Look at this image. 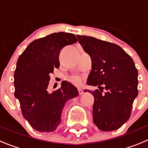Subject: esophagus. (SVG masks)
Instances as JSON below:
<instances>
[{
    "label": "esophagus",
    "mask_w": 148,
    "mask_h": 148,
    "mask_svg": "<svg viewBox=\"0 0 148 148\" xmlns=\"http://www.w3.org/2000/svg\"><path fill=\"white\" fill-rule=\"evenodd\" d=\"M78 92H79V95H82L84 93V91L82 90V89H79Z\"/></svg>",
    "instance_id": "1"
}]
</instances>
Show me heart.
Masks as SVG:
<instances>
[{"instance_id":"obj_1","label":"heart","mask_w":148,"mask_h":148,"mask_svg":"<svg viewBox=\"0 0 148 148\" xmlns=\"http://www.w3.org/2000/svg\"><path fill=\"white\" fill-rule=\"evenodd\" d=\"M69 82L76 86H81L82 85V79L79 76H72L69 78Z\"/></svg>"}]
</instances>
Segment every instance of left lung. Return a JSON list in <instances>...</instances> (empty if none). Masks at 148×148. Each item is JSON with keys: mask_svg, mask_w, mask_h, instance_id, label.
I'll return each mask as SVG.
<instances>
[{"mask_svg": "<svg viewBox=\"0 0 148 148\" xmlns=\"http://www.w3.org/2000/svg\"><path fill=\"white\" fill-rule=\"evenodd\" d=\"M77 36L92 59V70L86 84L100 89L85 90L95 97L94 123L105 132L119 129L130 117L138 95V71L135 63L117 44L91 36ZM103 89L106 90L104 93Z\"/></svg>", "mask_w": 148, "mask_h": 148, "instance_id": "1", "label": "left lung"}]
</instances>
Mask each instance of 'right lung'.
Returning <instances> with one entry per match:
<instances>
[{
	"label": "right lung",
	"mask_w": 148,
	"mask_h": 148,
	"mask_svg": "<svg viewBox=\"0 0 148 148\" xmlns=\"http://www.w3.org/2000/svg\"><path fill=\"white\" fill-rule=\"evenodd\" d=\"M77 41L73 34L53 33L32 41L18 59L14 96L20 103L22 115L38 132H54L66 103L78 96L77 88L65 81L59 89L48 93L50 74L59 66L61 49Z\"/></svg>",
	"instance_id": "obj_1"
}]
</instances>
